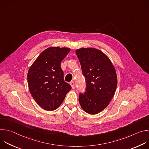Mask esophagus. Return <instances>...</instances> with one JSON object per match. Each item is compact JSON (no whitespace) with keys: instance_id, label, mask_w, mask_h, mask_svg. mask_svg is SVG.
I'll return each mask as SVG.
<instances>
[{"instance_id":"obj_1","label":"esophagus","mask_w":149,"mask_h":149,"mask_svg":"<svg viewBox=\"0 0 149 149\" xmlns=\"http://www.w3.org/2000/svg\"><path fill=\"white\" fill-rule=\"evenodd\" d=\"M70 85H71V86L72 88L74 89V88H75V83H74V81H71V82H70Z\"/></svg>"}]
</instances>
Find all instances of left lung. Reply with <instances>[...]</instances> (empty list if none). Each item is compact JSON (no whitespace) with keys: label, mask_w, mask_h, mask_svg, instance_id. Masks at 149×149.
Instances as JSON below:
<instances>
[{"label":"left lung","mask_w":149,"mask_h":149,"mask_svg":"<svg viewBox=\"0 0 149 149\" xmlns=\"http://www.w3.org/2000/svg\"><path fill=\"white\" fill-rule=\"evenodd\" d=\"M75 52L86 82V92L79 95V104L86 113L98 114L107 107L114 95L117 86L115 68L98 49L80 48Z\"/></svg>","instance_id":"1"}]
</instances>
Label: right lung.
Masks as SVG:
<instances>
[{"label": "right lung", "instance_id": "1", "mask_svg": "<svg viewBox=\"0 0 149 149\" xmlns=\"http://www.w3.org/2000/svg\"><path fill=\"white\" fill-rule=\"evenodd\" d=\"M70 51L68 48H48L41 52L29 70V91L44 110H56L71 89L70 85L64 81L61 68V61Z\"/></svg>", "mask_w": 149, "mask_h": 149}]
</instances>
